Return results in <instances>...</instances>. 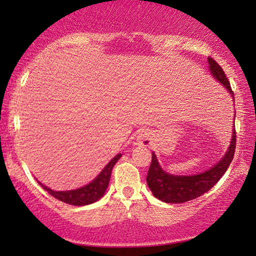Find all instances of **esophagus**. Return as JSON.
Wrapping results in <instances>:
<instances>
[{
	"mask_svg": "<svg viewBox=\"0 0 256 256\" xmlns=\"http://www.w3.org/2000/svg\"><path fill=\"white\" fill-rule=\"evenodd\" d=\"M138 141L141 146H149L150 144V138H149L148 132H140L138 136Z\"/></svg>",
	"mask_w": 256,
	"mask_h": 256,
	"instance_id": "34e87169",
	"label": "esophagus"
}]
</instances>
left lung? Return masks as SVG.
<instances>
[{
  "label": "left lung",
  "instance_id": "left-lung-1",
  "mask_svg": "<svg viewBox=\"0 0 256 256\" xmlns=\"http://www.w3.org/2000/svg\"><path fill=\"white\" fill-rule=\"evenodd\" d=\"M208 65L210 71L212 72L213 76L216 80H219L224 86H226L228 92L233 96V90L230 88V82L227 79L225 72L222 71V66L211 57H208ZM236 146V129H234L230 148L222 160H219L212 169L205 171L202 174H194V176H174V174L166 172L160 166L156 155L152 152V164H150L148 176H146V184L152 190V194L164 202L180 204V202H185L200 197L202 194H204L210 188L214 186L216 182L222 177V174L228 169L230 162L233 160Z\"/></svg>",
  "mask_w": 256,
  "mask_h": 256
}]
</instances>
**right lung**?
Masks as SVG:
<instances>
[{"mask_svg":"<svg viewBox=\"0 0 256 256\" xmlns=\"http://www.w3.org/2000/svg\"><path fill=\"white\" fill-rule=\"evenodd\" d=\"M121 154H118L116 156L114 157L113 160H110V163L104 166V169L101 171L99 176H98L93 182H90V184H87L86 186L76 188V190L72 191H54L48 186H45L42 183L40 185L44 188L45 191H48L52 197L57 198L58 200L62 202H66V204L74 205V206H82V205H88L92 204V202L99 200V199L102 197L106 192L108 188V183H110L112 170H113V166L115 163L120 160Z\"/></svg>","mask_w":256,"mask_h":256,"instance_id":"1","label":"right lung"}]
</instances>
